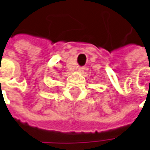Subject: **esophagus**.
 I'll list each match as a JSON object with an SVG mask.
<instances>
[{
    "label": "esophagus",
    "instance_id": "34e87169",
    "mask_svg": "<svg viewBox=\"0 0 150 150\" xmlns=\"http://www.w3.org/2000/svg\"><path fill=\"white\" fill-rule=\"evenodd\" d=\"M83 70H84V68H83V67H79V69H78V71H79V72H83Z\"/></svg>",
    "mask_w": 150,
    "mask_h": 150
}]
</instances>
